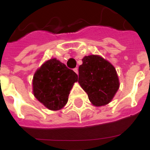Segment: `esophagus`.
Masks as SVG:
<instances>
[{"mask_svg":"<svg viewBox=\"0 0 150 150\" xmlns=\"http://www.w3.org/2000/svg\"><path fill=\"white\" fill-rule=\"evenodd\" d=\"M74 71L75 73H76V74H78V68H76H76H74Z\"/></svg>","mask_w":150,"mask_h":150,"instance_id":"esophagus-1","label":"esophagus"}]
</instances>
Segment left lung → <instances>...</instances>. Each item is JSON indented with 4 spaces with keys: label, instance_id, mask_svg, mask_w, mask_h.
Returning <instances> with one entry per match:
<instances>
[{
    "label": "left lung",
    "instance_id": "left-lung-1",
    "mask_svg": "<svg viewBox=\"0 0 150 150\" xmlns=\"http://www.w3.org/2000/svg\"><path fill=\"white\" fill-rule=\"evenodd\" d=\"M82 61L78 80L80 86L94 106L100 107L109 104L120 88L116 68L98 55L85 56Z\"/></svg>",
    "mask_w": 150,
    "mask_h": 150
}]
</instances>
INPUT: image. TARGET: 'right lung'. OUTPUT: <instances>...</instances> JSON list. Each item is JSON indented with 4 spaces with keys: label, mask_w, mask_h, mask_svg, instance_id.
<instances>
[{
    "label": "right lung",
    "mask_w": 150,
    "mask_h": 150,
    "mask_svg": "<svg viewBox=\"0 0 150 150\" xmlns=\"http://www.w3.org/2000/svg\"><path fill=\"white\" fill-rule=\"evenodd\" d=\"M78 76L56 59L46 61L36 71L32 80L33 94L50 110L62 109Z\"/></svg>",
    "instance_id": "obj_1"
}]
</instances>
